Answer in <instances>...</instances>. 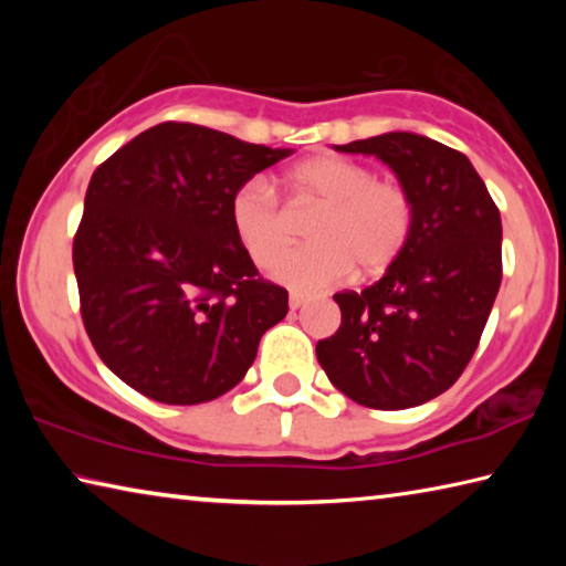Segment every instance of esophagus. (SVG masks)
I'll use <instances>...</instances> for the list:
<instances>
[{
  "label": "esophagus",
  "mask_w": 566,
  "mask_h": 566,
  "mask_svg": "<svg viewBox=\"0 0 566 566\" xmlns=\"http://www.w3.org/2000/svg\"><path fill=\"white\" fill-rule=\"evenodd\" d=\"M304 304H306V296L304 294H300V292H292L290 294V306H292V310H302Z\"/></svg>",
  "instance_id": "obj_1"
}]
</instances>
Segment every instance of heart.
I'll use <instances>...</instances> for the list:
<instances>
[{
    "label": "heart",
    "mask_w": 566,
    "mask_h": 566,
    "mask_svg": "<svg viewBox=\"0 0 566 566\" xmlns=\"http://www.w3.org/2000/svg\"><path fill=\"white\" fill-rule=\"evenodd\" d=\"M296 195L322 205L310 239L314 244L290 249L284 214L274 189L262 177L247 179L232 195L229 219L237 242L256 264H270V276L296 292H317L339 284L359 266L361 274H379L405 252L415 205L397 181L377 179L375 169L344 157H314L286 175Z\"/></svg>",
    "instance_id": "b5f03b06"
}]
</instances>
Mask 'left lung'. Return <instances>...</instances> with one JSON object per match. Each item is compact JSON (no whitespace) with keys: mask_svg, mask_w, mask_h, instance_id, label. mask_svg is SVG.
Instances as JSON below:
<instances>
[{"mask_svg":"<svg viewBox=\"0 0 566 566\" xmlns=\"http://www.w3.org/2000/svg\"><path fill=\"white\" fill-rule=\"evenodd\" d=\"M395 171L415 205L409 242L385 276L334 294L337 334L317 342L342 395L371 409H409L454 385L502 284V219L462 151L415 132L334 145Z\"/></svg>","mask_w":566,"mask_h":566,"instance_id":"obj_1","label":"left lung"}]
</instances>
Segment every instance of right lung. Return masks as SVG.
<instances>
[{
	"label": "right lung",
	"mask_w": 566,
	"mask_h": 566,
	"mask_svg": "<svg viewBox=\"0 0 566 566\" xmlns=\"http://www.w3.org/2000/svg\"><path fill=\"white\" fill-rule=\"evenodd\" d=\"M292 151L165 122L94 171L74 274L84 329L124 385L161 405H202L244 379L290 294L237 242L229 202Z\"/></svg>",
	"instance_id": "obj_1"
}]
</instances>
